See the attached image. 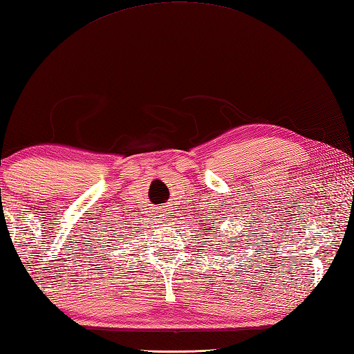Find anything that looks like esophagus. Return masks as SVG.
I'll list each match as a JSON object with an SVG mask.
<instances>
[{"instance_id":"34e87169","label":"esophagus","mask_w":354,"mask_h":354,"mask_svg":"<svg viewBox=\"0 0 354 354\" xmlns=\"http://www.w3.org/2000/svg\"><path fill=\"white\" fill-rule=\"evenodd\" d=\"M165 212V210H163ZM162 216H163V219H169V216H168V214H162Z\"/></svg>"}]
</instances>
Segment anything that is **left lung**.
Instances as JSON below:
<instances>
[{
    "label": "left lung",
    "instance_id": "8db88e82",
    "mask_svg": "<svg viewBox=\"0 0 354 354\" xmlns=\"http://www.w3.org/2000/svg\"><path fill=\"white\" fill-rule=\"evenodd\" d=\"M203 229H204V227H203Z\"/></svg>",
    "mask_w": 354,
    "mask_h": 354
}]
</instances>
